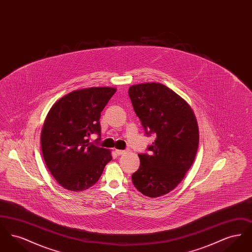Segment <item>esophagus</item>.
I'll use <instances>...</instances> for the list:
<instances>
[{"label":"esophagus","mask_w":252,"mask_h":252,"mask_svg":"<svg viewBox=\"0 0 252 252\" xmlns=\"http://www.w3.org/2000/svg\"><path fill=\"white\" fill-rule=\"evenodd\" d=\"M115 152H116V154H117V155H123V154H125L126 151V150H119V149H116V150H115Z\"/></svg>","instance_id":"1"}]
</instances>
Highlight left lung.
Wrapping results in <instances>:
<instances>
[{
    "instance_id": "obj_1",
    "label": "left lung",
    "mask_w": 252,
    "mask_h": 252,
    "mask_svg": "<svg viewBox=\"0 0 252 252\" xmlns=\"http://www.w3.org/2000/svg\"><path fill=\"white\" fill-rule=\"evenodd\" d=\"M128 95L146 135H156L149 154H139L141 164L132 182L146 196H161L192 166L199 142L196 118L184 99L160 83L133 85Z\"/></svg>"
}]
</instances>
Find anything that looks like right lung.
I'll return each instance as SVG.
<instances>
[{
	"mask_svg": "<svg viewBox=\"0 0 252 252\" xmlns=\"http://www.w3.org/2000/svg\"><path fill=\"white\" fill-rule=\"evenodd\" d=\"M115 88L93 87L73 91L49 110L41 130V150L46 166L64 189L82 192L100 179L112 158L110 150L90 143L100 139L101 111Z\"/></svg>",
	"mask_w": 252,
	"mask_h": 252,
	"instance_id": "1",
	"label": "right lung"
}]
</instances>
